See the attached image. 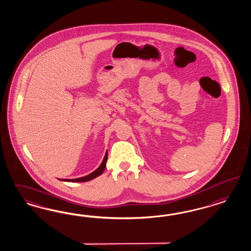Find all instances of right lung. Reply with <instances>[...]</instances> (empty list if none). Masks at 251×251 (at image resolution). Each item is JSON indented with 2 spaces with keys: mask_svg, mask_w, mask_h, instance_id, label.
Here are the masks:
<instances>
[{
  "mask_svg": "<svg viewBox=\"0 0 251 251\" xmlns=\"http://www.w3.org/2000/svg\"><path fill=\"white\" fill-rule=\"evenodd\" d=\"M108 160V152H106V154L104 156V159L102 161L101 164L100 165V167L98 169L95 170L93 173L89 174L88 176H86L80 177V178H75V179H59L61 181H65V182H88L92 179H94L96 177L100 176L102 173L104 172V170L106 168V163Z\"/></svg>",
  "mask_w": 251,
  "mask_h": 251,
  "instance_id": "1",
  "label": "right lung"
}]
</instances>
